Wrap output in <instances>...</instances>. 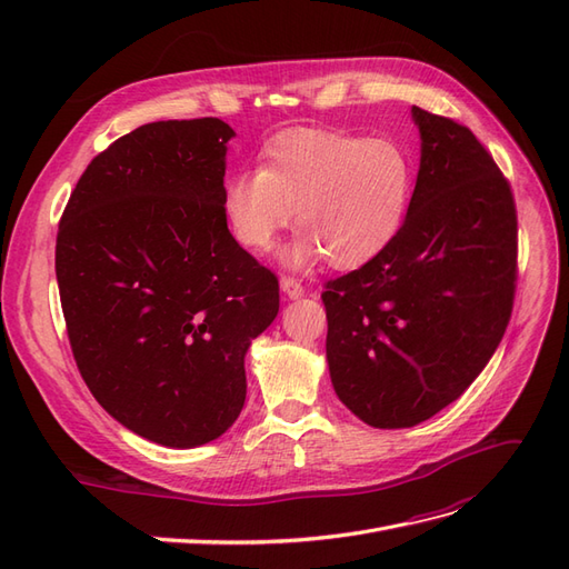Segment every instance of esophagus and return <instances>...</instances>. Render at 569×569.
Masks as SVG:
<instances>
[{"instance_id":"1","label":"esophagus","mask_w":569,"mask_h":569,"mask_svg":"<svg viewBox=\"0 0 569 569\" xmlns=\"http://www.w3.org/2000/svg\"><path fill=\"white\" fill-rule=\"evenodd\" d=\"M280 289L284 291V295L289 297V299H301L303 297V284H301V280H297V278H291V274H282L280 278Z\"/></svg>"}]
</instances>
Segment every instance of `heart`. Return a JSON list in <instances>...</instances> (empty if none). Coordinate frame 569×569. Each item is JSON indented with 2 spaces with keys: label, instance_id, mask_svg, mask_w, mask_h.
<instances>
[{
  "label": "heart",
  "instance_id": "1",
  "mask_svg": "<svg viewBox=\"0 0 569 569\" xmlns=\"http://www.w3.org/2000/svg\"><path fill=\"white\" fill-rule=\"evenodd\" d=\"M416 166L389 137L287 130L266 149L263 168L222 187V211L242 247L266 251L295 211L301 234L282 251L291 268L330 258L356 268L385 251L403 228Z\"/></svg>",
  "mask_w": 569,
  "mask_h": 569
}]
</instances>
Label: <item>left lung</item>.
<instances>
[{
    "mask_svg": "<svg viewBox=\"0 0 569 569\" xmlns=\"http://www.w3.org/2000/svg\"><path fill=\"white\" fill-rule=\"evenodd\" d=\"M420 170L403 228L330 280L327 366L339 401L377 429L453 403L503 339L518 282L510 184L470 128L412 107Z\"/></svg>",
    "mask_w": 569,
    "mask_h": 569,
    "instance_id": "1",
    "label": "left lung"
}]
</instances>
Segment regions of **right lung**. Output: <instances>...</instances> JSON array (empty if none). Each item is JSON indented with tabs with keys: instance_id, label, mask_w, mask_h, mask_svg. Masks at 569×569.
Masks as SVG:
<instances>
[{
	"instance_id": "obj_1",
	"label": "right lung",
	"mask_w": 569,
	"mask_h": 569,
	"mask_svg": "<svg viewBox=\"0 0 569 569\" xmlns=\"http://www.w3.org/2000/svg\"><path fill=\"white\" fill-rule=\"evenodd\" d=\"M234 130L159 120L84 170L59 222L57 282L84 385L170 449L218 439L247 399L244 356L280 311L274 274L222 211Z\"/></svg>"
}]
</instances>
